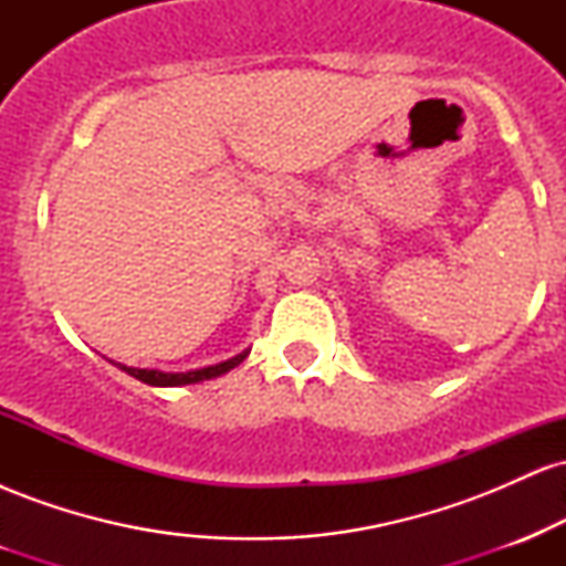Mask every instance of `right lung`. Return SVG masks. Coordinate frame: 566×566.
Segmentation results:
<instances>
[{"mask_svg": "<svg viewBox=\"0 0 566 566\" xmlns=\"http://www.w3.org/2000/svg\"><path fill=\"white\" fill-rule=\"evenodd\" d=\"M247 354H250V348H244L242 354L231 356V359L220 361V365H210V367H199V369H188V373H165V369H140V367H127V365H119V361H114L116 367L122 369V373L133 375L135 380L146 382V386H157V388H175V386H191V382H201V380H212V378H220V375H226L229 369L239 367L242 361L247 359Z\"/></svg>", "mask_w": 566, "mask_h": 566, "instance_id": "1", "label": "right lung"}]
</instances>
